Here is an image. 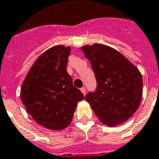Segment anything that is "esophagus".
I'll return each instance as SVG.
<instances>
[{
  "mask_svg": "<svg viewBox=\"0 0 159 159\" xmlns=\"http://www.w3.org/2000/svg\"><path fill=\"white\" fill-rule=\"evenodd\" d=\"M80 90H81V92L83 93V95H85V94H86V89H85L84 87H83V88H82Z\"/></svg>",
  "mask_w": 159,
  "mask_h": 159,
  "instance_id": "34e87169",
  "label": "esophagus"
}]
</instances>
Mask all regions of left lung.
<instances>
[{
  "label": "left lung",
  "mask_w": 159,
  "mask_h": 159,
  "mask_svg": "<svg viewBox=\"0 0 159 159\" xmlns=\"http://www.w3.org/2000/svg\"><path fill=\"white\" fill-rule=\"evenodd\" d=\"M91 63L97 89L85 97L101 123L114 127L126 122L140 106L143 83L137 67L116 49L94 43L81 48Z\"/></svg>",
  "instance_id": "left-lung-1"
}]
</instances>
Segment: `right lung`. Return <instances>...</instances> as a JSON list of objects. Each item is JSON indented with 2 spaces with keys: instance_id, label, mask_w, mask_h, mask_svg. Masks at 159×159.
I'll return each mask as SVG.
<instances>
[{
  "instance_id": "add662e5",
  "label": "right lung",
  "mask_w": 159,
  "mask_h": 159,
  "mask_svg": "<svg viewBox=\"0 0 159 159\" xmlns=\"http://www.w3.org/2000/svg\"><path fill=\"white\" fill-rule=\"evenodd\" d=\"M70 47L53 46L38 57L24 80L20 97L36 123L51 130L69 125L83 94L73 86L66 66Z\"/></svg>"
}]
</instances>
